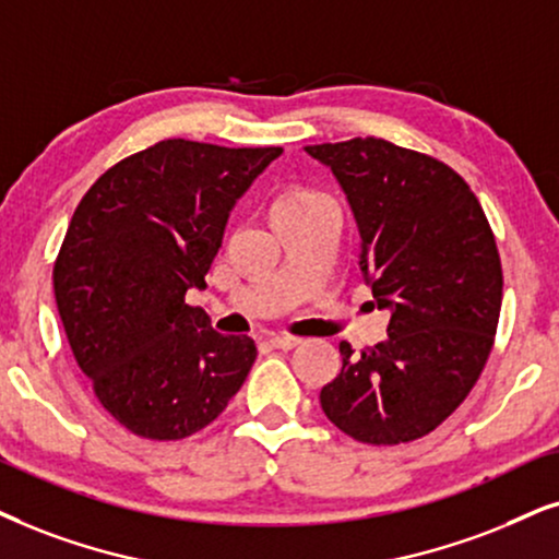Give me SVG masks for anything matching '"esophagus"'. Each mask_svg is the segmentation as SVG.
<instances>
[{
  "instance_id": "obj_1",
  "label": "esophagus",
  "mask_w": 559,
  "mask_h": 559,
  "mask_svg": "<svg viewBox=\"0 0 559 559\" xmlns=\"http://www.w3.org/2000/svg\"><path fill=\"white\" fill-rule=\"evenodd\" d=\"M267 343H271L273 348H278V350H292V348H296V345L301 343V337H294V335H273Z\"/></svg>"
}]
</instances>
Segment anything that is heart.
<instances>
[{"label": "heart", "mask_w": 559, "mask_h": 559, "mask_svg": "<svg viewBox=\"0 0 559 559\" xmlns=\"http://www.w3.org/2000/svg\"><path fill=\"white\" fill-rule=\"evenodd\" d=\"M309 195H317V193H312V190H288V193L278 198V201H292V198H309ZM278 201H275V203H278Z\"/></svg>", "instance_id": "heart-1"}]
</instances>
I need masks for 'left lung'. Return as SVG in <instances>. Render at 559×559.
<instances>
[{"label":"left lung","instance_id":"obj_1","mask_svg":"<svg viewBox=\"0 0 559 559\" xmlns=\"http://www.w3.org/2000/svg\"><path fill=\"white\" fill-rule=\"evenodd\" d=\"M332 169L348 198L361 271L386 341L356 356L322 386L324 415L373 447L423 438L462 405L490 356L503 271L490 224L462 175L384 139L304 146Z\"/></svg>","mask_w":559,"mask_h":559}]
</instances>
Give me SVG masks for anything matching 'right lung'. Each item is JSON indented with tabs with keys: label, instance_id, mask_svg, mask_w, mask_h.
I'll return each mask as SVG.
<instances>
[{
	"label": "right lung",
	"instance_id": "1",
	"mask_svg": "<svg viewBox=\"0 0 559 559\" xmlns=\"http://www.w3.org/2000/svg\"><path fill=\"white\" fill-rule=\"evenodd\" d=\"M281 146L167 139L97 178L53 265L69 345L100 405L152 441L214 423L255 364V341L222 335L186 301L206 288L235 203Z\"/></svg>",
	"mask_w": 559,
	"mask_h": 559
}]
</instances>
